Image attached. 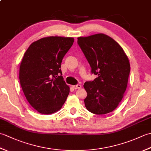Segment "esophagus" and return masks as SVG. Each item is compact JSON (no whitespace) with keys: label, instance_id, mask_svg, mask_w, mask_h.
I'll return each instance as SVG.
<instances>
[{"label":"esophagus","instance_id":"1","mask_svg":"<svg viewBox=\"0 0 151 151\" xmlns=\"http://www.w3.org/2000/svg\"><path fill=\"white\" fill-rule=\"evenodd\" d=\"M73 88L75 89H80L81 88V84H77L76 86H73Z\"/></svg>","mask_w":151,"mask_h":151}]
</instances>
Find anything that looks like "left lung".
I'll return each instance as SVG.
<instances>
[{
	"label": "left lung",
	"mask_w": 151,
	"mask_h": 151,
	"mask_svg": "<svg viewBox=\"0 0 151 151\" xmlns=\"http://www.w3.org/2000/svg\"><path fill=\"white\" fill-rule=\"evenodd\" d=\"M77 43L98 75L84 85L85 106L93 114H106L116 108L124 96L130 70L129 58L114 40L104 34L78 37Z\"/></svg>",
	"instance_id": "8db88e82"
}]
</instances>
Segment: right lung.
Returning a JSON list of instances; mask_svg holds the SVG:
<instances>
[{
    "instance_id": "right-lung-1",
    "label": "right lung",
    "mask_w": 151,
    "mask_h": 151,
    "mask_svg": "<svg viewBox=\"0 0 151 151\" xmlns=\"http://www.w3.org/2000/svg\"><path fill=\"white\" fill-rule=\"evenodd\" d=\"M74 38L43 37L25 52L19 67V80L30 104L42 114L60 110L69 93L63 81L61 63L73 45Z\"/></svg>"
}]
</instances>
